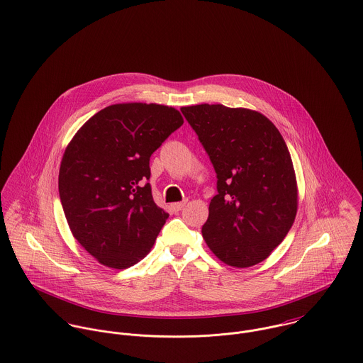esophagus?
<instances>
[{"mask_svg": "<svg viewBox=\"0 0 363 363\" xmlns=\"http://www.w3.org/2000/svg\"><path fill=\"white\" fill-rule=\"evenodd\" d=\"M186 203H188V201H184V202H178V203H174V205H172V209H174L175 212H179V211H182V209L186 206Z\"/></svg>", "mask_w": 363, "mask_h": 363, "instance_id": "obj_1", "label": "esophagus"}]
</instances>
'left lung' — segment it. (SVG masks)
Here are the masks:
<instances>
[{
  "instance_id": "obj_1",
  "label": "left lung",
  "mask_w": 363,
  "mask_h": 363,
  "mask_svg": "<svg viewBox=\"0 0 363 363\" xmlns=\"http://www.w3.org/2000/svg\"><path fill=\"white\" fill-rule=\"evenodd\" d=\"M218 175V195L202 227L220 261L248 268L284 241L297 212L288 145L262 113L224 105L181 108Z\"/></svg>"
}]
</instances>
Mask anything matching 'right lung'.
I'll list each match as a JSON object with an SVG mask.
<instances>
[{
  "instance_id": "right-lung-1",
  "label": "right lung",
  "mask_w": 363,
  "mask_h": 363,
  "mask_svg": "<svg viewBox=\"0 0 363 363\" xmlns=\"http://www.w3.org/2000/svg\"><path fill=\"white\" fill-rule=\"evenodd\" d=\"M157 104H116L88 119L69 143L59 194L74 238L105 267L125 269L150 252L168 213L152 201L150 157L181 128Z\"/></svg>"
}]
</instances>
